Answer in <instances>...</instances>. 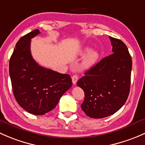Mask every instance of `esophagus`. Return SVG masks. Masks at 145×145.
Segmentation results:
<instances>
[{
	"label": "esophagus",
	"mask_w": 145,
	"mask_h": 145,
	"mask_svg": "<svg viewBox=\"0 0 145 145\" xmlns=\"http://www.w3.org/2000/svg\"><path fill=\"white\" fill-rule=\"evenodd\" d=\"M77 80H78V76H77V74H74L72 77V81L73 84H76Z\"/></svg>",
	"instance_id": "esophagus-1"
}]
</instances>
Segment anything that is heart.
<instances>
[{
	"label": "heart",
	"mask_w": 145,
	"mask_h": 145,
	"mask_svg": "<svg viewBox=\"0 0 145 145\" xmlns=\"http://www.w3.org/2000/svg\"><path fill=\"white\" fill-rule=\"evenodd\" d=\"M88 49L86 51L88 52ZM98 58V54L96 51L91 50L88 52V53L85 55L82 61L81 66L83 69H87L94 64Z\"/></svg>",
	"instance_id": "b5f03b06"
}]
</instances>
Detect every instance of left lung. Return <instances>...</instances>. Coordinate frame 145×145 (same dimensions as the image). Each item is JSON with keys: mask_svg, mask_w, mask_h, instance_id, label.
<instances>
[{"mask_svg": "<svg viewBox=\"0 0 145 145\" xmlns=\"http://www.w3.org/2000/svg\"><path fill=\"white\" fill-rule=\"evenodd\" d=\"M109 38L112 54L86 71L77 82L85 95L82 109L88 117L95 119L117 112L126 103L131 86L132 59L127 47L121 40Z\"/></svg>", "mask_w": 145, "mask_h": 145, "instance_id": "1", "label": "left lung"}]
</instances>
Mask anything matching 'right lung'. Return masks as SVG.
<instances>
[{
  "label": "right lung",
  "instance_id": "right-lung-1",
  "mask_svg": "<svg viewBox=\"0 0 145 145\" xmlns=\"http://www.w3.org/2000/svg\"><path fill=\"white\" fill-rule=\"evenodd\" d=\"M40 32L34 30L19 40L9 64L13 94L19 105L34 115L53 110L72 86V79L38 65L31 53V40Z\"/></svg>",
  "mask_w": 145,
  "mask_h": 145
}]
</instances>
